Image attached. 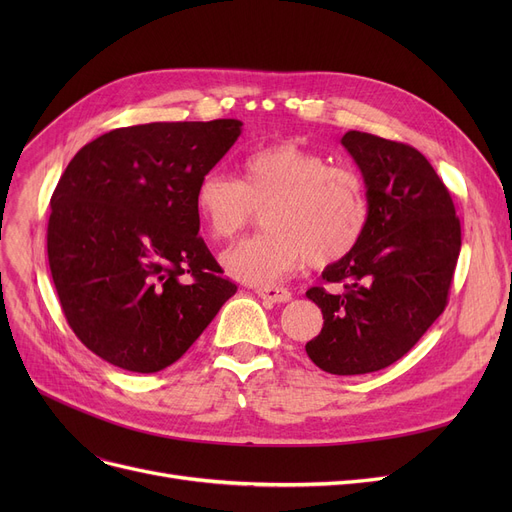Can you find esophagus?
<instances>
[{"instance_id": "34e87169", "label": "esophagus", "mask_w": 512, "mask_h": 512, "mask_svg": "<svg viewBox=\"0 0 512 512\" xmlns=\"http://www.w3.org/2000/svg\"><path fill=\"white\" fill-rule=\"evenodd\" d=\"M255 294L259 299H263L265 303H270V305L290 301V292L286 288H280V286H263V288H257Z\"/></svg>"}]
</instances>
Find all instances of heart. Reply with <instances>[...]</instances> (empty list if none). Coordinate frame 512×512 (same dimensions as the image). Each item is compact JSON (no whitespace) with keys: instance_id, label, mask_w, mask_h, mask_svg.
<instances>
[{"instance_id":"obj_1","label":"heart","mask_w":512,"mask_h":512,"mask_svg":"<svg viewBox=\"0 0 512 512\" xmlns=\"http://www.w3.org/2000/svg\"><path fill=\"white\" fill-rule=\"evenodd\" d=\"M195 207L213 238L232 240L257 211L270 230L222 255L224 270L245 284L272 286L307 259L332 265L351 255L369 222L363 178L299 143L259 147L240 161V180L209 170Z\"/></svg>"}]
</instances>
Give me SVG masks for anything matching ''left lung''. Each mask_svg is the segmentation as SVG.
<instances>
[{"label": "left lung", "mask_w": 512, "mask_h": 512, "mask_svg": "<svg viewBox=\"0 0 512 512\" xmlns=\"http://www.w3.org/2000/svg\"><path fill=\"white\" fill-rule=\"evenodd\" d=\"M340 143L361 170L369 222L357 249L321 274L338 288L307 290L324 328L305 351L328 373L361 375L405 357L442 315L461 222L417 149L361 130H348Z\"/></svg>", "instance_id": "8db88e82"}]
</instances>
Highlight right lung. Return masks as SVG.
<instances>
[{"mask_svg": "<svg viewBox=\"0 0 512 512\" xmlns=\"http://www.w3.org/2000/svg\"><path fill=\"white\" fill-rule=\"evenodd\" d=\"M242 122H151L80 149L51 197L47 257L70 328L103 361L155 373L236 292L199 236L195 188Z\"/></svg>", "mask_w": 512, "mask_h": 512, "instance_id": "1", "label": "right lung"}]
</instances>
